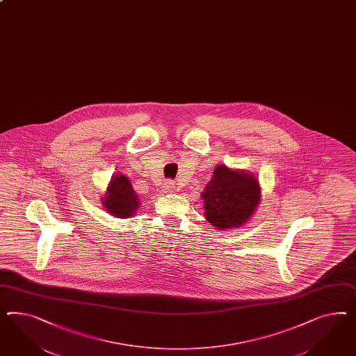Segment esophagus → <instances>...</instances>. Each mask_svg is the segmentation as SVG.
<instances>
[{"label":"esophagus","instance_id":"obj_1","mask_svg":"<svg viewBox=\"0 0 356 356\" xmlns=\"http://www.w3.org/2000/svg\"><path fill=\"white\" fill-rule=\"evenodd\" d=\"M163 193H174L175 191V186L172 182H166L163 186Z\"/></svg>","mask_w":356,"mask_h":356}]
</instances>
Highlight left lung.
Instances as JSON below:
<instances>
[{
  "instance_id": "left-lung-1",
  "label": "left lung",
  "mask_w": 356,
  "mask_h": 356,
  "mask_svg": "<svg viewBox=\"0 0 356 356\" xmlns=\"http://www.w3.org/2000/svg\"><path fill=\"white\" fill-rule=\"evenodd\" d=\"M202 197L204 217L209 224L217 230L238 229L250 220L260 204L261 188L254 174L218 165Z\"/></svg>"
}]
</instances>
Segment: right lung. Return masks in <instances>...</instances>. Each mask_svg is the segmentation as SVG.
<instances>
[{
    "mask_svg": "<svg viewBox=\"0 0 356 356\" xmlns=\"http://www.w3.org/2000/svg\"><path fill=\"white\" fill-rule=\"evenodd\" d=\"M102 202L105 211L118 218L131 217L140 204L130 179L123 174L113 177Z\"/></svg>",
    "mask_w": 356,
    "mask_h": 356,
    "instance_id": "obj_1",
    "label": "right lung"
}]
</instances>
